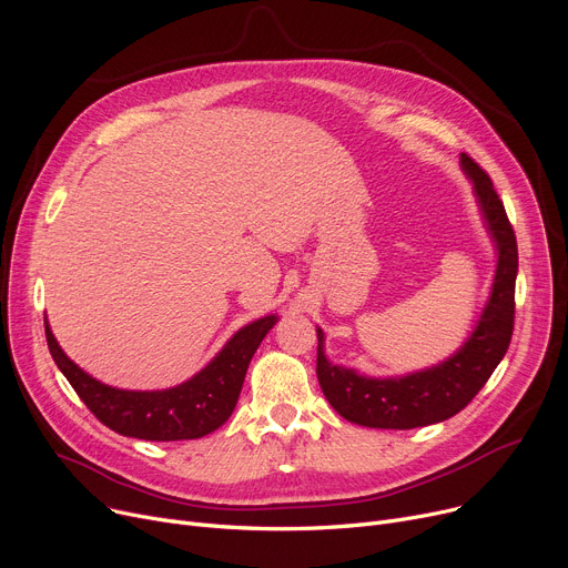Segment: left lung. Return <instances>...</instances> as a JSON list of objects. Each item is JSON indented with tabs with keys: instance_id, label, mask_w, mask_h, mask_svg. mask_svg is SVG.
Wrapping results in <instances>:
<instances>
[{
	"instance_id": "1",
	"label": "left lung",
	"mask_w": 568,
	"mask_h": 568,
	"mask_svg": "<svg viewBox=\"0 0 568 568\" xmlns=\"http://www.w3.org/2000/svg\"><path fill=\"white\" fill-rule=\"evenodd\" d=\"M465 174L474 182L476 197L495 239L499 260L488 306L467 343L444 364L392 379L356 375L349 368L326 362L324 334L317 329V379L326 400L343 419L368 426L409 430L430 426L465 409L509 349L516 317V274L518 244L506 209L493 189L488 172L460 156Z\"/></svg>"
}]
</instances>
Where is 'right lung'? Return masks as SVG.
<instances>
[{"label":"right lung","instance_id":"add662e5","mask_svg":"<svg viewBox=\"0 0 568 568\" xmlns=\"http://www.w3.org/2000/svg\"><path fill=\"white\" fill-rule=\"evenodd\" d=\"M274 324L276 315H268L239 329L204 371L165 392H124L101 384L62 352L48 322L45 338L57 368L103 426L126 437L174 442L204 437L230 419L253 354Z\"/></svg>","mask_w":568,"mask_h":568}]
</instances>
